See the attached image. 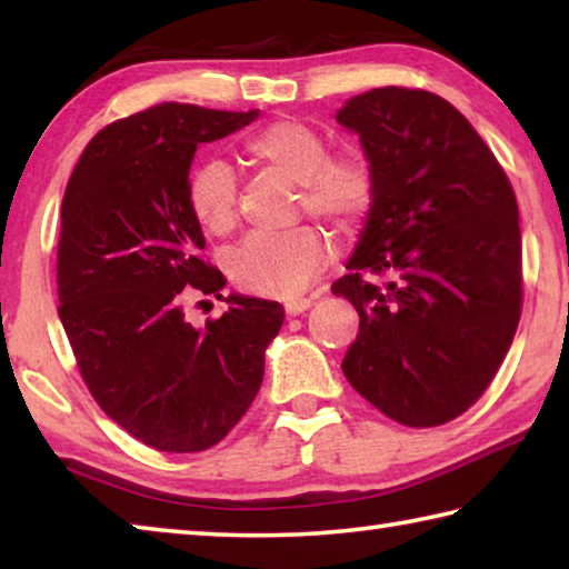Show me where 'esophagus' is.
Segmentation results:
<instances>
[{"label":"esophagus","instance_id":"1","mask_svg":"<svg viewBox=\"0 0 569 569\" xmlns=\"http://www.w3.org/2000/svg\"><path fill=\"white\" fill-rule=\"evenodd\" d=\"M311 298H293V301L286 303V313L288 316H301L303 311H308L311 308Z\"/></svg>","mask_w":569,"mask_h":569}]
</instances>
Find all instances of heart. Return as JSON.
<instances>
[{
    "instance_id": "heart-1",
    "label": "heart",
    "mask_w": 569,
    "mask_h": 569,
    "mask_svg": "<svg viewBox=\"0 0 569 569\" xmlns=\"http://www.w3.org/2000/svg\"><path fill=\"white\" fill-rule=\"evenodd\" d=\"M250 162L298 186V208L339 233L361 223L377 198V178L361 156H329L323 134L301 120H278L243 140ZM188 206L206 233L226 236L238 218L236 176L226 162L206 160L188 176ZM326 261V240L313 228L250 236L230 258V278L248 293L291 298Z\"/></svg>"
}]
</instances>
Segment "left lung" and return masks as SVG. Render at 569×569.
<instances>
[{
  "label": "left lung",
  "instance_id": "left-lung-1",
  "mask_svg": "<svg viewBox=\"0 0 569 569\" xmlns=\"http://www.w3.org/2000/svg\"><path fill=\"white\" fill-rule=\"evenodd\" d=\"M336 120L359 134L377 178L349 273L331 286L361 319L341 369L389 419L439 427L485 393L515 339V190L465 114L435 92L377 88L346 100Z\"/></svg>",
  "mask_w": 569,
  "mask_h": 569
}]
</instances>
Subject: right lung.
<instances>
[{"mask_svg": "<svg viewBox=\"0 0 569 569\" xmlns=\"http://www.w3.org/2000/svg\"><path fill=\"white\" fill-rule=\"evenodd\" d=\"M256 118L152 104L94 134L67 182L57 313L94 401L152 449L218 445L253 403L283 326L281 303L238 293L203 329L182 313L190 288L218 296L226 286L200 258L206 238L186 196L192 158Z\"/></svg>", "mask_w": 569, "mask_h": 569, "instance_id": "1", "label": "right lung"}]
</instances>
